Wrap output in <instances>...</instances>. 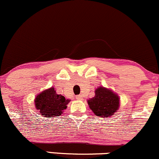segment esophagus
Listing matches in <instances>:
<instances>
[{"mask_svg":"<svg viewBox=\"0 0 159 159\" xmlns=\"http://www.w3.org/2000/svg\"><path fill=\"white\" fill-rule=\"evenodd\" d=\"M76 100H83V97H82L81 95H78V96L76 97Z\"/></svg>","mask_w":159,"mask_h":159,"instance_id":"esophagus-1","label":"esophagus"}]
</instances>
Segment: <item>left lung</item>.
<instances>
[{
	"label": "left lung",
	"instance_id": "1",
	"mask_svg": "<svg viewBox=\"0 0 159 159\" xmlns=\"http://www.w3.org/2000/svg\"><path fill=\"white\" fill-rule=\"evenodd\" d=\"M95 96L88 100V104L95 115L109 117L116 113L120 106V98L111 89L102 86L95 90Z\"/></svg>",
	"mask_w": 159,
	"mask_h": 159
}]
</instances>
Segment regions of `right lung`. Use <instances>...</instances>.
<instances>
[{"label": "right lung", "instance_id": "1", "mask_svg": "<svg viewBox=\"0 0 159 159\" xmlns=\"http://www.w3.org/2000/svg\"><path fill=\"white\" fill-rule=\"evenodd\" d=\"M70 101V99H65L62 95L57 94L54 88L51 87L37 94L34 102L35 109L42 117L53 118L60 116Z\"/></svg>", "mask_w": 159, "mask_h": 159}]
</instances>
